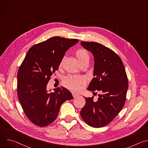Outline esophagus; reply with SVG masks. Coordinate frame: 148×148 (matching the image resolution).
Instances as JSON below:
<instances>
[{"instance_id":"obj_1","label":"esophagus","mask_w":148,"mask_h":148,"mask_svg":"<svg viewBox=\"0 0 148 148\" xmlns=\"http://www.w3.org/2000/svg\"><path fill=\"white\" fill-rule=\"evenodd\" d=\"M72 95H73V96L74 98H76V97H77L79 96V94H77V93H76V92H73V93H72Z\"/></svg>"}]
</instances>
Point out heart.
<instances>
[{"instance_id": "obj_1", "label": "heart", "mask_w": 148, "mask_h": 148, "mask_svg": "<svg viewBox=\"0 0 148 148\" xmlns=\"http://www.w3.org/2000/svg\"><path fill=\"white\" fill-rule=\"evenodd\" d=\"M75 54L81 63L86 61H90V54L86 49L79 48L77 49L75 52ZM62 62L63 59L60 62V67L62 66ZM86 84L87 78L80 75H69L64 81V86L69 89L74 91L81 90L86 86Z\"/></svg>"}]
</instances>
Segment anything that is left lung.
<instances>
[{"mask_svg": "<svg viewBox=\"0 0 148 148\" xmlns=\"http://www.w3.org/2000/svg\"><path fill=\"white\" fill-rule=\"evenodd\" d=\"M81 45L94 57V78L88 90L99 91L97 102L94 97L86 98L80 111L82 119L93 128L110 123L123 108L128 88V77L120 57L111 49L97 42L81 41ZM96 93V92H95Z\"/></svg>", "mask_w": 148, "mask_h": 148, "instance_id": "obj_1", "label": "left lung"}]
</instances>
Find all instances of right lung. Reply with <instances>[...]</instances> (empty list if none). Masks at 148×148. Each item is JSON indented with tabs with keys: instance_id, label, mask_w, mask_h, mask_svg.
<instances>
[{
	"instance_id": "obj_1",
	"label": "right lung",
	"mask_w": 148,
	"mask_h": 148,
	"mask_svg": "<svg viewBox=\"0 0 148 148\" xmlns=\"http://www.w3.org/2000/svg\"><path fill=\"white\" fill-rule=\"evenodd\" d=\"M78 41L55 36L36 44L29 50L18 69V100L28 119L40 127L54 121L62 103L73 98L65 88L58 87L51 93L46 88L66 51Z\"/></svg>"
}]
</instances>
